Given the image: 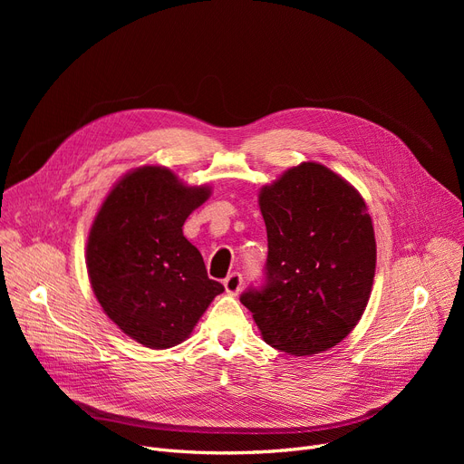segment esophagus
I'll use <instances>...</instances> for the list:
<instances>
[{
  "label": "esophagus",
  "instance_id": "esophagus-1",
  "mask_svg": "<svg viewBox=\"0 0 464 464\" xmlns=\"http://www.w3.org/2000/svg\"><path fill=\"white\" fill-rule=\"evenodd\" d=\"M224 285H226V291L229 295H237L240 287H242V275L240 273H231L226 280H224Z\"/></svg>",
  "mask_w": 464,
  "mask_h": 464
}]
</instances>
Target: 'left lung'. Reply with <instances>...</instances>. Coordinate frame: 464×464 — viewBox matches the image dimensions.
Masks as SVG:
<instances>
[{"instance_id":"8db88e82","label":"left lung","mask_w":464,"mask_h":464,"mask_svg":"<svg viewBox=\"0 0 464 464\" xmlns=\"http://www.w3.org/2000/svg\"><path fill=\"white\" fill-rule=\"evenodd\" d=\"M266 227L263 284L240 295L269 346L312 355L344 340L369 303L376 240L361 195L320 163L259 191Z\"/></svg>"}]
</instances>
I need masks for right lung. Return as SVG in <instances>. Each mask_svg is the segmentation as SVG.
<instances>
[{"label": "right lung", "mask_w": 464, "mask_h": 464, "mask_svg": "<svg viewBox=\"0 0 464 464\" xmlns=\"http://www.w3.org/2000/svg\"><path fill=\"white\" fill-rule=\"evenodd\" d=\"M210 195L163 167L121 179L97 212L86 246L93 294L109 318L139 344H180L224 285L184 237L186 218Z\"/></svg>", "instance_id": "right-lung-1"}]
</instances>
